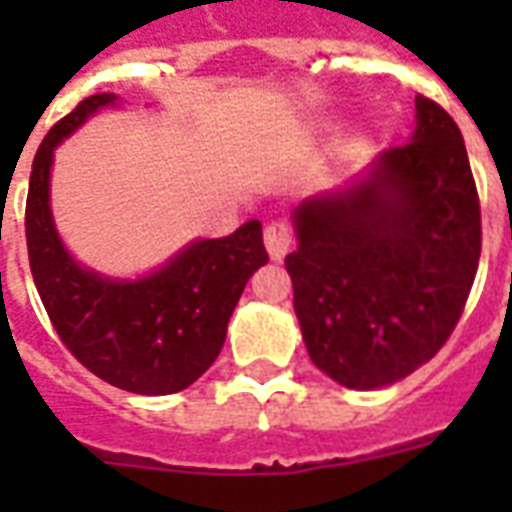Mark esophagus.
I'll return each instance as SVG.
<instances>
[{"instance_id": "obj_1", "label": "esophagus", "mask_w": 512, "mask_h": 512, "mask_svg": "<svg viewBox=\"0 0 512 512\" xmlns=\"http://www.w3.org/2000/svg\"><path fill=\"white\" fill-rule=\"evenodd\" d=\"M263 241H266V249L271 260H285V255L290 252V244H293V230H290L288 222H271L266 224V233H263Z\"/></svg>"}]
</instances>
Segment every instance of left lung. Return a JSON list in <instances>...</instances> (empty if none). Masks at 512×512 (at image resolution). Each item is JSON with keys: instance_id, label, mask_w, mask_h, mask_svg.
Here are the masks:
<instances>
[{"instance_id": "left-lung-1", "label": "left lung", "mask_w": 512, "mask_h": 512, "mask_svg": "<svg viewBox=\"0 0 512 512\" xmlns=\"http://www.w3.org/2000/svg\"><path fill=\"white\" fill-rule=\"evenodd\" d=\"M417 128L343 191L293 211L285 257L307 354L348 389H381L439 354L480 263V200L461 128L417 95Z\"/></svg>"}]
</instances>
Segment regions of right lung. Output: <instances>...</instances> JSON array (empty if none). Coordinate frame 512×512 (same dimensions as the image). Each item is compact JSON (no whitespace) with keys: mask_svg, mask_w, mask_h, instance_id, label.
Masks as SVG:
<instances>
[{"mask_svg":"<svg viewBox=\"0 0 512 512\" xmlns=\"http://www.w3.org/2000/svg\"><path fill=\"white\" fill-rule=\"evenodd\" d=\"M115 104V93L84 98L40 142L27 194L29 268L60 340L90 373L134 395H172L222 351L246 282L268 263L263 227L252 219L227 238L191 241L139 279L101 277L76 263L51 219L54 147Z\"/></svg>","mask_w":512,"mask_h":512,"instance_id":"right-lung-1","label":"right lung"}]
</instances>
